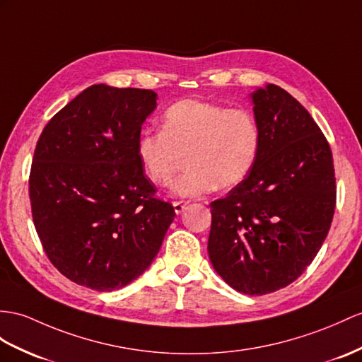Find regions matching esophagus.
Wrapping results in <instances>:
<instances>
[{
    "mask_svg": "<svg viewBox=\"0 0 362 362\" xmlns=\"http://www.w3.org/2000/svg\"><path fill=\"white\" fill-rule=\"evenodd\" d=\"M189 204L187 201H173V209L176 211V215H180L181 211L184 210V207H186Z\"/></svg>",
    "mask_w": 362,
    "mask_h": 362,
    "instance_id": "34e87169",
    "label": "esophagus"
}]
</instances>
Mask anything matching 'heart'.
<instances>
[{"mask_svg":"<svg viewBox=\"0 0 362 362\" xmlns=\"http://www.w3.org/2000/svg\"><path fill=\"white\" fill-rule=\"evenodd\" d=\"M261 127L244 107L182 100L163 115L161 132L144 130L136 141V156L143 172L156 186H165L187 155L189 170L173 184L178 197L195 198L218 186L243 182L259 156Z\"/></svg>","mask_w":362,"mask_h":362,"instance_id":"obj_1","label":"heart"}]
</instances>
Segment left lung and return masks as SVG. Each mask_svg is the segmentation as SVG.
<instances>
[{"label": "left lung", "instance_id": "obj_1", "mask_svg": "<svg viewBox=\"0 0 362 362\" xmlns=\"http://www.w3.org/2000/svg\"><path fill=\"white\" fill-rule=\"evenodd\" d=\"M261 127L253 170L210 204L209 257L226 283L259 296L310 266L337 206L330 146L304 105L279 86L252 93Z\"/></svg>", "mask_w": 362, "mask_h": 362}]
</instances>
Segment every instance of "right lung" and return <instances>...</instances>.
Here are the masks:
<instances>
[{
	"label": "right lung",
	"instance_id": "add662e5",
	"mask_svg": "<svg viewBox=\"0 0 362 362\" xmlns=\"http://www.w3.org/2000/svg\"><path fill=\"white\" fill-rule=\"evenodd\" d=\"M156 93L87 87L54 115L35 147L32 218L50 262L98 292L127 286L160 250L175 218L136 156Z\"/></svg>",
	"mask_w": 362,
	"mask_h": 362
}]
</instances>
